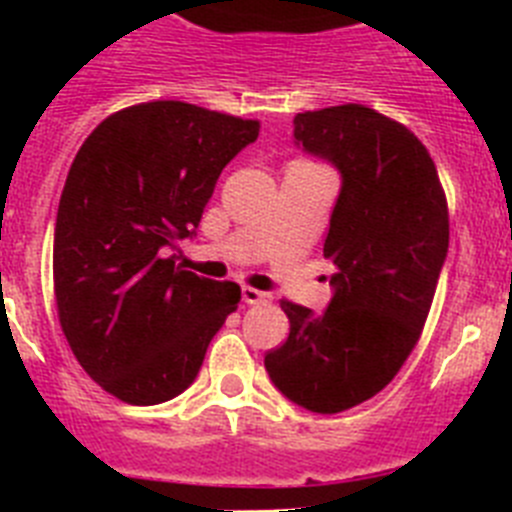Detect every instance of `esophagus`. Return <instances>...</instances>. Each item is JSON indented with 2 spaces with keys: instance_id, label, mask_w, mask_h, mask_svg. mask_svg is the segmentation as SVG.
<instances>
[{
  "instance_id": "1",
  "label": "esophagus",
  "mask_w": 512,
  "mask_h": 512,
  "mask_svg": "<svg viewBox=\"0 0 512 512\" xmlns=\"http://www.w3.org/2000/svg\"><path fill=\"white\" fill-rule=\"evenodd\" d=\"M241 295L246 305H266V302H271L269 292H261V289H253V287H243Z\"/></svg>"
}]
</instances>
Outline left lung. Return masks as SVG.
Returning a JSON list of instances; mask_svg holds the SVG:
<instances>
[{
  "mask_svg": "<svg viewBox=\"0 0 512 512\" xmlns=\"http://www.w3.org/2000/svg\"><path fill=\"white\" fill-rule=\"evenodd\" d=\"M295 140L341 171L323 256V315L282 300L289 336L264 356L271 382L312 413H343L395 379L423 333L449 251V207L431 153L364 104L295 117Z\"/></svg>",
  "mask_w": 512,
  "mask_h": 512,
  "instance_id": "1",
  "label": "left lung"
}]
</instances>
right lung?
I'll return each instance as SVG.
<instances>
[{
	"label": "right lung",
	"mask_w": 512,
	"mask_h": 512,
	"mask_svg": "<svg viewBox=\"0 0 512 512\" xmlns=\"http://www.w3.org/2000/svg\"><path fill=\"white\" fill-rule=\"evenodd\" d=\"M259 128L158 99L115 112L81 143L58 202L53 292L76 361L117 400L182 395L241 302L238 284L184 271L169 251Z\"/></svg>",
	"instance_id": "right-lung-1"
}]
</instances>
